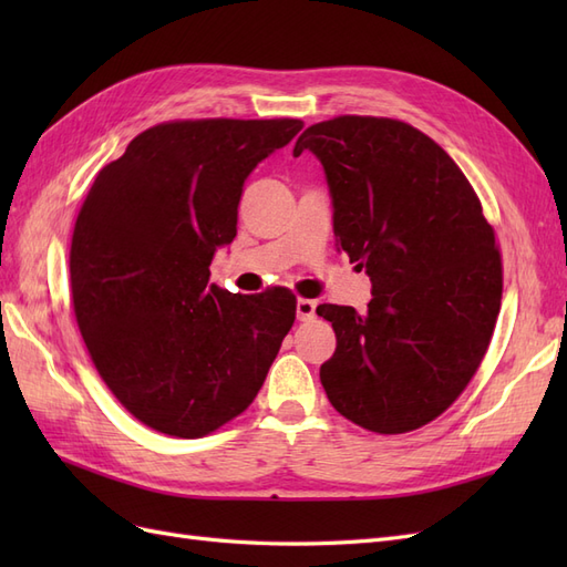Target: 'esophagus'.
<instances>
[{"label": "esophagus", "mask_w": 567, "mask_h": 567, "mask_svg": "<svg viewBox=\"0 0 567 567\" xmlns=\"http://www.w3.org/2000/svg\"><path fill=\"white\" fill-rule=\"evenodd\" d=\"M315 312H317V302L315 300H307V298H298L296 302V315L300 321H310L315 319Z\"/></svg>", "instance_id": "1"}]
</instances>
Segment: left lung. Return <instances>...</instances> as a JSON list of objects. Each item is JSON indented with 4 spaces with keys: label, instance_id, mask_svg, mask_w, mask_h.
<instances>
[{
    "label": "left lung",
    "instance_id": "obj_1",
    "mask_svg": "<svg viewBox=\"0 0 567 567\" xmlns=\"http://www.w3.org/2000/svg\"><path fill=\"white\" fill-rule=\"evenodd\" d=\"M319 158L338 250L371 279L364 315L319 305L336 331L326 398L352 423L398 435L447 409L487 352L502 255L473 186L431 136L390 117L307 127L293 156Z\"/></svg>",
    "mask_w": 567,
    "mask_h": 567
}]
</instances>
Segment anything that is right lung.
I'll return each mask as SVG.
<instances>
[{"label": "right lung", "instance_id": "add662e5", "mask_svg": "<svg viewBox=\"0 0 567 567\" xmlns=\"http://www.w3.org/2000/svg\"><path fill=\"white\" fill-rule=\"evenodd\" d=\"M302 120H179L142 132L96 175L75 221L71 290L101 379L134 419L203 437L260 392L296 296L210 284L248 175Z\"/></svg>", "mask_w": 567, "mask_h": 567}]
</instances>
